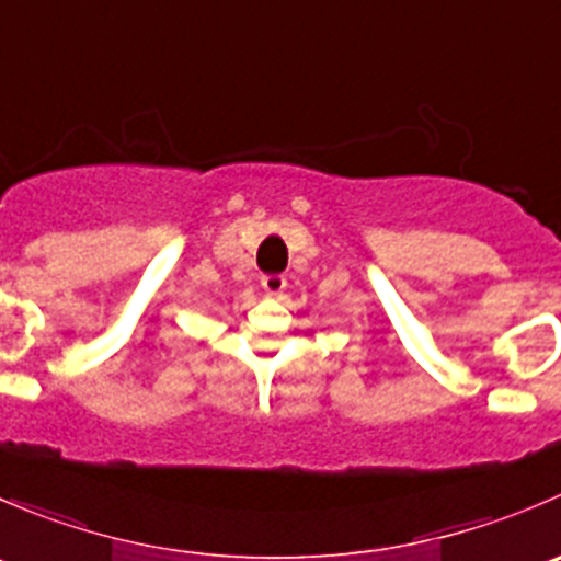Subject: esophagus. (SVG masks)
<instances>
[{"mask_svg": "<svg viewBox=\"0 0 561 561\" xmlns=\"http://www.w3.org/2000/svg\"><path fill=\"white\" fill-rule=\"evenodd\" d=\"M260 285H263L265 296H282V290L287 287V279L282 274H268V276H263V282H260Z\"/></svg>", "mask_w": 561, "mask_h": 561, "instance_id": "1", "label": "esophagus"}]
</instances>
